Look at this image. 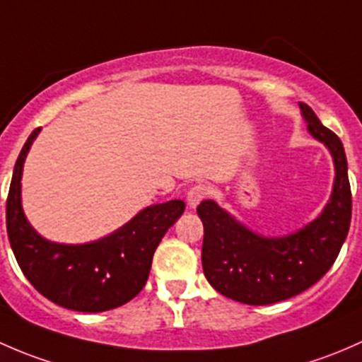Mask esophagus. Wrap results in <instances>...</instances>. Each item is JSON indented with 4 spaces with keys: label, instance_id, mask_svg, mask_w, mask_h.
<instances>
[{
    "label": "esophagus",
    "instance_id": "1",
    "mask_svg": "<svg viewBox=\"0 0 362 362\" xmlns=\"http://www.w3.org/2000/svg\"><path fill=\"white\" fill-rule=\"evenodd\" d=\"M206 197H207V186L206 185H195L188 189V195H186V199H188L189 207H197L204 199H206Z\"/></svg>",
    "mask_w": 362,
    "mask_h": 362
}]
</instances>
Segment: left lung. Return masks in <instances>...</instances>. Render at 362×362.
Returning <instances> with one entry per match:
<instances>
[{
    "label": "left lung",
    "mask_w": 362,
    "mask_h": 362,
    "mask_svg": "<svg viewBox=\"0 0 362 362\" xmlns=\"http://www.w3.org/2000/svg\"><path fill=\"white\" fill-rule=\"evenodd\" d=\"M307 129L326 144L334 162V185L319 218L284 237H263L237 221L214 200L197 207L204 223L202 268L209 284L247 305H270L303 293L337 259L352 218L347 156L340 137L326 129L317 115L300 104Z\"/></svg>",
    "instance_id": "left-lung-1"
}]
</instances>
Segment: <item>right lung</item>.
<instances>
[{"instance_id":"right-lung-1","label":"right lung","mask_w":362,"mask_h":362,"mask_svg":"<svg viewBox=\"0 0 362 362\" xmlns=\"http://www.w3.org/2000/svg\"><path fill=\"white\" fill-rule=\"evenodd\" d=\"M40 130H33L15 162L6 199V232L15 259L33 288L61 307L76 312L120 307L144 288L155 249L185 212V202L143 209L117 232L88 244L47 240L29 225L21 202L22 169Z\"/></svg>"}]
</instances>
